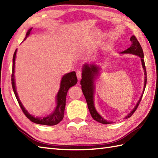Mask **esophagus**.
Returning <instances> with one entry per match:
<instances>
[{"label": "esophagus", "instance_id": "obj_1", "mask_svg": "<svg viewBox=\"0 0 158 158\" xmlns=\"http://www.w3.org/2000/svg\"><path fill=\"white\" fill-rule=\"evenodd\" d=\"M81 75H82V71L81 70H78L77 71V77L78 79H81Z\"/></svg>", "mask_w": 158, "mask_h": 158}]
</instances>
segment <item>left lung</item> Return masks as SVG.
Wrapping results in <instances>:
<instances>
[{"label":"left lung","mask_w":158,"mask_h":158,"mask_svg":"<svg viewBox=\"0 0 158 158\" xmlns=\"http://www.w3.org/2000/svg\"><path fill=\"white\" fill-rule=\"evenodd\" d=\"M131 41L132 43L131 46L126 50L122 52V53L135 54L141 58L142 67L144 69V75H145L143 91V94L145 89L146 83H147V72H146V68H145V61H144L143 51V49L140 45V44H139L137 39L135 35H133L131 38ZM99 70H100V69H99V68L97 67V66L95 64H84L83 67V70H82V75H81L82 79L81 80V85L83 94L85 98V100L88 106V109H89L92 118L95 120L98 121V123H100L102 124H108L112 123V122H108V121L102 118V117L98 113L94 106V90H95L94 81L96 79V77L98 75ZM143 94L140 99H139V100L138 101L137 104H136V106H135V107L133 108V110H132L129 114L125 117V118H130V117L133 114V113L135 112V110H136L139 104H140V102L141 100V98L143 96Z\"/></svg>","instance_id":"obj_1"}]
</instances>
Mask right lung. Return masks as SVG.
Returning <instances> with one entry per match:
<instances>
[{"mask_svg": "<svg viewBox=\"0 0 158 158\" xmlns=\"http://www.w3.org/2000/svg\"><path fill=\"white\" fill-rule=\"evenodd\" d=\"M32 28L29 29L27 31L26 36L24 39V40L26 39L29 35L31 33ZM16 53H17V49L15 51L13 57V70H12V75H11V83L13 89L14 91V94L15 95V97L17 98V100L19 103L20 107L22 110V111L24 113V114L26 116L28 119L30 120L31 122L39 124H44V125H48V126H53L56 125L58 123H59L60 121L62 120L64 117V108L66 105V97H67V94L69 88L72 86H74L75 84L77 83V78L76 76V73L75 71H73L71 73H69L67 74H65L61 79L60 83V89L58 91L56 96V103L57 106L56 108H55L54 111L50 115L47 116L46 117H42V118H38V117H34V116L31 115L25 109L24 106L21 104L20 100L16 91L15 87V57H16Z\"/></svg>", "mask_w": 158, "mask_h": 158, "instance_id": "add662e5", "label": "right lung"}]
</instances>
